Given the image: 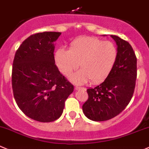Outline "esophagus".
Returning <instances> with one entry per match:
<instances>
[{
  "label": "esophagus",
  "mask_w": 149,
  "mask_h": 149,
  "mask_svg": "<svg viewBox=\"0 0 149 149\" xmlns=\"http://www.w3.org/2000/svg\"><path fill=\"white\" fill-rule=\"evenodd\" d=\"M75 89L76 90H85V88L84 87H80V86H75Z\"/></svg>",
  "instance_id": "obj_1"
}]
</instances>
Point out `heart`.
I'll list each match as a JSON object with an SVG mask.
<instances>
[{"instance_id":"1","label":"heart","mask_w":149,"mask_h":149,"mask_svg":"<svg viewBox=\"0 0 149 149\" xmlns=\"http://www.w3.org/2000/svg\"><path fill=\"white\" fill-rule=\"evenodd\" d=\"M117 57V48L112 42L85 36L72 41L70 50L59 49L54 60L64 75L70 74L79 63L82 69L72 73L69 79L73 83L80 84L89 79L92 84L103 81L113 70Z\"/></svg>"}]
</instances>
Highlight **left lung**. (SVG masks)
Instances as JSON below:
<instances>
[{"label": "left lung", "instance_id": "1", "mask_svg": "<svg viewBox=\"0 0 149 149\" xmlns=\"http://www.w3.org/2000/svg\"><path fill=\"white\" fill-rule=\"evenodd\" d=\"M111 37L117 46L118 57L113 70L102 84L87 90L88 100L82 105L85 116L95 122L115 117L130 102L137 78V58L127 41Z\"/></svg>", "mask_w": 149, "mask_h": 149}]
</instances>
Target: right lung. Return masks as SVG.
<instances>
[{
    "mask_svg": "<svg viewBox=\"0 0 149 149\" xmlns=\"http://www.w3.org/2000/svg\"><path fill=\"white\" fill-rule=\"evenodd\" d=\"M59 32H44L24 40L14 56L12 89L23 113L32 119L51 122L60 117L73 86L54 62V42Z\"/></svg>",
    "mask_w": 149,
    "mask_h": 149,
    "instance_id": "obj_1",
    "label": "right lung"
}]
</instances>
